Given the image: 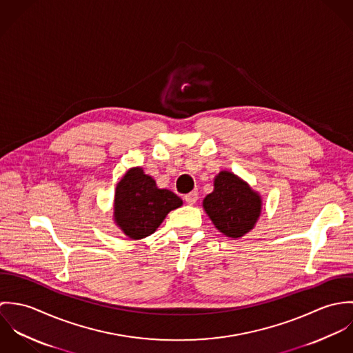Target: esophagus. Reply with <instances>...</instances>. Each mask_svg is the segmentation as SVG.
<instances>
[{"label":"esophagus","mask_w":353,"mask_h":353,"mask_svg":"<svg viewBox=\"0 0 353 353\" xmlns=\"http://www.w3.org/2000/svg\"><path fill=\"white\" fill-rule=\"evenodd\" d=\"M197 200H199V194H197V192H190L189 194H186V196H185V201L188 202L189 205L196 203Z\"/></svg>","instance_id":"1"}]
</instances>
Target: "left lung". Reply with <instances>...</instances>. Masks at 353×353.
I'll use <instances>...</instances> for the list:
<instances>
[{"label":"left lung","mask_w":353,"mask_h":353,"mask_svg":"<svg viewBox=\"0 0 353 353\" xmlns=\"http://www.w3.org/2000/svg\"><path fill=\"white\" fill-rule=\"evenodd\" d=\"M202 205L216 228L230 238L248 234L261 213L259 196L228 171L216 176L214 190L203 199Z\"/></svg>","instance_id":"obj_1"}]
</instances>
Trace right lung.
Masks as SVG:
<instances>
[{
	"label": "right lung",
	"instance_id": "obj_1",
	"mask_svg": "<svg viewBox=\"0 0 353 353\" xmlns=\"http://www.w3.org/2000/svg\"><path fill=\"white\" fill-rule=\"evenodd\" d=\"M182 200L167 189H159L140 167L129 170L115 190L114 217L132 239L150 236L165 216L179 208Z\"/></svg>",
	"mask_w": 353,
	"mask_h": 353
}]
</instances>
